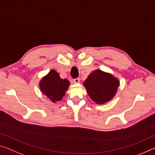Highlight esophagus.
Masks as SVG:
<instances>
[{"label":"esophagus","instance_id":"1","mask_svg":"<svg viewBox=\"0 0 155 155\" xmlns=\"http://www.w3.org/2000/svg\"><path fill=\"white\" fill-rule=\"evenodd\" d=\"M73 82L75 83H79L80 82V78H75L74 80H73Z\"/></svg>","mask_w":155,"mask_h":155}]
</instances>
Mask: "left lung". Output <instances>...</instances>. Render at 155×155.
I'll return each instance as SVG.
<instances>
[{
  "instance_id": "8db88e82",
  "label": "left lung",
  "mask_w": 155,
  "mask_h": 155,
  "mask_svg": "<svg viewBox=\"0 0 155 155\" xmlns=\"http://www.w3.org/2000/svg\"><path fill=\"white\" fill-rule=\"evenodd\" d=\"M119 81L110 73L96 70L91 73L84 82L90 97L97 104H104L115 96Z\"/></svg>"
}]
</instances>
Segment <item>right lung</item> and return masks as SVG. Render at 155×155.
<instances>
[{
  "instance_id": "1",
  "label": "right lung",
  "mask_w": 155,
  "mask_h": 155,
  "mask_svg": "<svg viewBox=\"0 0 155 155\" xmlns=\"http://www.w3.org/2000/svg\"><path fill=\"white\" fill-rule=\"evenodd\" d=\"M69 84V81L61 79L59 73L54 70L50 71L48 74L43 78L39 82L41 92L53 102L62 99Z\"/></svg>"
}]
</instances>
